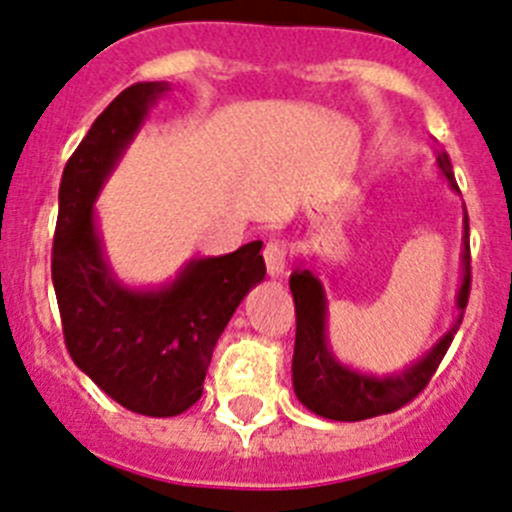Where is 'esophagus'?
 Listing matches in <instances>:
<instances>
[{"mask_svg":"<svg viewBox=\"0 0 512 512\" xmlns=\"http://www.w3.org/2000/svg\"><path fill=\"white\" fill-rule=\"evenodd\" d=\"M262 257H265V267L270 278H280L288 270V245L280 242V239H270L265 250H262Z\"/></svg>","mask_w":512,"mask_h":512,"instance_id":"1","label":"esophagus"}]
</instances>
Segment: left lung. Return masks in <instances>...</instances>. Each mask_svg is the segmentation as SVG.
<instances>
[{
	"instance_id": "left-lung-1",
	"label": "left lung",
	"mask_w": 512,
	"mask_h": 512,
	"mask_svg": "<svg viewBox=\"0 0 512 512\" xmlns=\"http://www.w3.org/2000/svg\"><path fill=\"white\" fill-rule=\"evenodd\" d=\"M436 165L449 181V186L459 193L451 160L444 150L436 153ZM469 219L464 209V232H462V285L457 293V319L446 329L434 347L411 362L400 372L390 375H370L354 367L342 365L334 357L326 336V290L319 275L311 267H298L290 275V293L296 303V349H293V390L296 398L306 405L308 411L329 421H365V418L393 413L411 403L418 393L434 377L436 367L441 365L451 339L462 324L464 308L469 301Z\"/></svg>"
}]
</instances>
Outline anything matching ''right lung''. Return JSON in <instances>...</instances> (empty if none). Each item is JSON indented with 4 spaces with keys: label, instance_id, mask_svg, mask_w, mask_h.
<instances>
[{
    "label": "right lung",
    "instance_id": "1",
    "mask_svg": "<svg viewBox=\"0 0 512 512\" xmlns=\"http://www.w3.org/2000/svg\"><path fill=\"white\" fill-rule=\"evenodd\" d=\"M170 86L124 89L63 168L53 239V285L71 359L127 411L168 418L204 393L211 352L242 298L262 283V242L199 257L160 288H130L109 267L94 201L150 107Z\"/></svg>",
    "mask_w": 512,
    "mask_h": 512
}]
</instances>
